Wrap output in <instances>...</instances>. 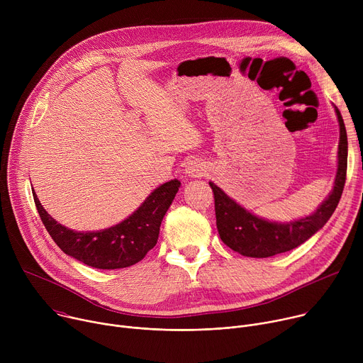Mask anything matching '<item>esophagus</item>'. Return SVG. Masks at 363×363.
Returning a JSON list of instances; mask_svg holds the SVG:
<instances>
[{"mask_svg":"<svg viewBox=\"0 0 363 363\" xmlns=\"http://www.w3.org/2000/svg\"><path fill=\"white\" fill-rule=\"evenodd\" d=\"M185 171H186L188 177H191V178H201V177H203L205 172H206V171H205V165H203L202 162H199V161H191V162L186 165Z\"/></svg>","mask_w":363,"mask_h":363,"instance_id":"34e87169","label":"esophagus"}]
</instances>
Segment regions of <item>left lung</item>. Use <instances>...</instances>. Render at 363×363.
<instances>
[{
  "instance_id": "left-lung-1",
  "label": "left lung",
  "mask_w": 363,
  "mask_h": 363,
  "mask_svg": "<svg viewBox=\"0 0 363 363\" xmlns=\"http://www.w3.org/2000/svg\"><path fill=\"white\" fill-rule=\"evenodd\" d=\"M335 111L340 128L337 174L332 194L319 206L315 214L286 224L270 223L244 210L241 205L227 196L217 185L210 182V186L214 192L217 228L223 242L227 244L231 250L247 257H272L298 247L329 221L340 201L347 169L346 128L339 109L335 108Z\"/></svg>"
}]
</instances>
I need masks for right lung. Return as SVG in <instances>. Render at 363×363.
I'll use <instances>...</instances> for the list:
<instances>
[{
    "label": "right lung",
    "mask_w": 363,
    "mask_h": 363,
    "mask_svg": "<svg viewBox=\"0 0 363 363\" xmlns=\"http://www.w3.org/2000/svg\"><path fill=\"white\" fill-rule=\"evenodd\" d=\"M181 182L172 179L155 189L121 224L93 233H77L57 224L33 194L40 218L55 242L67 255L96 269H125L139 263L157 245L160 227Z\"/></svg>",
    "instance_id": "1"
}]
</instances>
